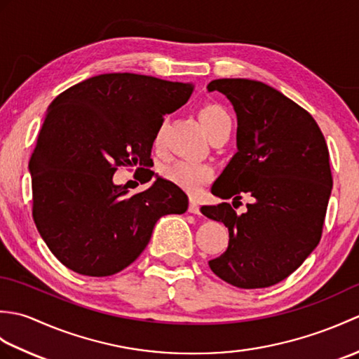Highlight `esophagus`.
Here are the masks:
<instances>
[{
	"label": "esophagus",
	"mask_w": 359,
	"mask_h": 359,
	"mask_svg": "<svg viewBox=\"0 0 359 359\" xmlns=\"http://www.w3.org/2000/svg\"><path fill=\"white\" fill-rule=\"evenodd\" d=\"M188 211H189V212H193V215H201V205H199V202H197L196 199H191V201H189Z\"/></svg>",
	"instance_id": "1"
}]
</instances>
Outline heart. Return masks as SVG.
I'll return each mask as SVG.
<instances>
[{
    "mask_svg": "<svg viewBox=\"0 0 359 359\" xmlns=\"http://www.w3.org/2000/svg\"><path fill=\"white\" fill-rule=\"evenodd\" d=\"M199 118L203 128L207 129L210 139L231 131V118L222 106L217 103L203 104L199 109ZM162 133L163 129L160 128L154 137L156 147L162 144ZM162 174L168 182H171L175 187L185 189L188 193H197L211 180L212 168L207 163L191 162V160H175V162L163 166Z\"/></svg>",
    "mask_w": 359,
    "mask_h": 359,
    "instance_id": "obj_1",
    "label": "heart"
}]
</instances>
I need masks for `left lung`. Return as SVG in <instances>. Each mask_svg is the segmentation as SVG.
I'll return each instance as SVG.
<instances>
[{
  "mask_svg": "<svg viewBox=\"0 0 359 359\" xmlns=\"http://www.w3.org/2000/svg\"><path fill=\"white\" fill-rule=\"evenodd\" d=\"M238 116V152L211 193L255 197L238 215L231 205L203 207L230 233L228 248L208 262L238 288H265L288 278L321 241L332 193L329 148L315 118L279 90L247 79L212 80Z\"/></svg>",
  "mask_w": 359,
  "mask_h": 359,
  "instance_id": "obj_1",
  "label": "left lung"
}]
</instances>
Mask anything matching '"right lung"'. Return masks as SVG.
I'll return each mask as SVG.
<instances>
[{"label": "right lung", "mask_w": 359, "mask_h": 359, "mask_svg": "<svg viewBox=\"0 0 359 359\" xmlns=\"http://www.w3.org/2000/svg\"><path fill=\"white\" fill-rule=\"evenodd\" d=\"M193 93L189 83L139 74H102L66 89L49 106L29 162L32 216L46 245L67 269L111 276L147 248L157 220L188 210V197L157 177L128 196L118 166L152 179L151 149L163 117Z\"/></svg>", "instance_id": "1"}]
</instances>
